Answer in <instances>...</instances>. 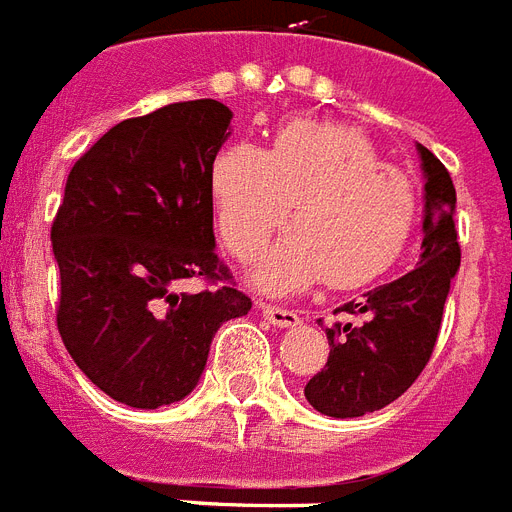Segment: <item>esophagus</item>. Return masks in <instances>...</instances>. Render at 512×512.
Wrapping results in <instances>:
<instances>
[{"mask_svg": "<svg viewBox=\"0 0 512 512\" xmlns=\"http://www.w3.org/2000/svg\"><path fill=\"white\" fill-rule=\"evenodd\" d=\"M259 309L275 327H296L298 322H301V317H298L296 312H290V309H280V306L269 304H259Z\"/></svg>", "mask_w": 512, "mask_h": 512, "instance_id": "esophagus-1", "label": "esophagus"}]
</instances>
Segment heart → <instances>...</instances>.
<instances>
[{
	"label": "heart",
	"mask_w": 512,
	"mask_h": 512,
	"mask_svg": "<svg viewBox=\"0 0 512 512\" xmlns=\"http://www.w3.org/2000/svg\"><path fill=\"white\" fill-rule=\"evenodd\" d=\"M211 203L224 245L251 259L290 208L293 230L251 269L267 296H293L325 277L354 288L404 251L418 222V192L402 171L380 163L365 134L335 121L298 118L269 150L237 142L211 169Z\"/></svg>",
	"instance_id": "obj_1"
}]
</instances>
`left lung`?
Wrapping results in <instances>:
<instances>
[{
    "label": "left lung",
    "mask_w": 512,
    "mask_h": 512,
    "mask_svg": "<svg viewBox=\"0 0 512 512\" xmlns=\"http://www.w3.org/2000/svg\"><path fill=\"white\" fill-rule=\"evenodd\" d=\"M423 171V243L418 267L367 290L338 312L359 322L327 327V365L304 388L306 402L330 418H362L415 383L439 338L449 285L460 269L455 185L444 163L418 142Z\"/></svg>",
    "instance_id": "1"
}]
</instances>
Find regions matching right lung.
<instances>
[{
  "label": "right lung",
  "instance_id": "right-lung-1",
  "mask_svg": "<svg viewBox=\"0 0 512 512\" xmlns=\"http://www.w3.org/2000/svg\"><path fill=\"white\" fill-rule=\"evenodd\" d=\"M232 110L174 102L121 121L81 155L52 224L57 330L110 399L158 410L185 399L227 320L251 312L230 285L177 293L190 277L227 280L216 256L211 169Z\"/></svg>",
  "mask_w": 512,
  "mask_h": 512
}]
</instances>
